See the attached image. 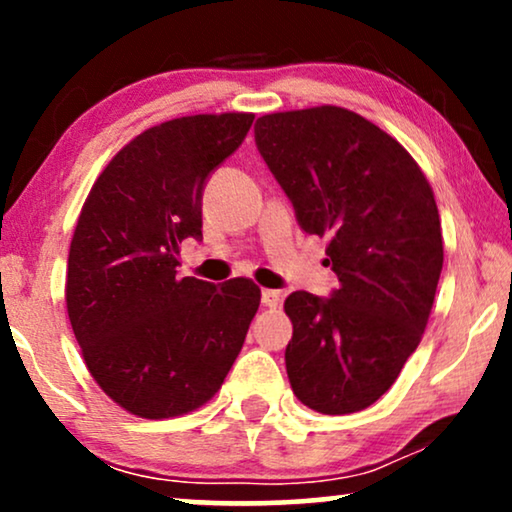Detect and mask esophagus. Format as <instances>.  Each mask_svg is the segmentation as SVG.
Instances as JSON below:
<instances>
[{"label":"esophagus","instance_id":"obj_1","mask_svg":"<svg viewBox=\"0 0 512 512\" xmlns=\"http://www.w3.org/2000/svg\"><path fill=\"white\" fill-rule=\"evenodd\" d=\"M261 303L265 305V307H277L279 303H282V296H279V291H272V289H263L261 291Z\"/></svg>","mask_w":512,"mask_h":512}]
</instances>
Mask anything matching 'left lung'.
Masks as SVG:
<instances>
[{"mask_svg": "<svg viewBox=\"0 0 512 512\" xmlns=\"http://www.w3.org/2000/svg\"><path fill=\"white\" fill-rule=\"evenodd\" d=\"M254 137L300 230L328 237L340 282L328 298H286L291 389L324 415L359 412L396 382L429 321L443 270L433 191L410 153L354 111L268 114Z\"/></svg>", "mask_w": 512, "mask_h": 512, "instance_id": "left-lung-1", "label": "left lung"}]
</instances>
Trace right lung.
I'll return each instance as SVG.
<instances>
[{
  "mask_svg": "<svg viewBox=\"0 0 512 512\" xmlns=\"http://www.w3.org/2000/svg\"><path fill=\"white\" fill-rule=\"evenodd\" d=\"M254 114L160 123L111 158L90 188L67 263V312L86 366L132 415L191 412L221 389L261 303L237 277H179L181 242L202 240L207 179Z\"/></svg>",
  "mask_w": 512,
  "mask_h": 512,
  "instance_id": "add662e5",
  "label": "right lung"
}]
</instances>
